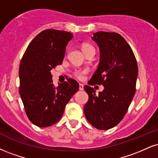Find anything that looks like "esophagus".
Masks as SVG:
<instances>
[{
	"label": "esophagus",
	"instance_id": "obj_1",
	"mask_svg": "<svg viewBox=\"0 0 158 158\" xmlns=\"http://www.w3.org/2000/svg\"><path fill=\"white\" fill-rule=\"evenodd\" d=\"M79 89L80 90H84V85L82 84H79Z\"/></svg>",
	"mask_w": 158,
	"mask_h": 158
}]
</instances>
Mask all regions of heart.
Here are the masks:
<instances>
[{
    "label": "heart",
    "instance_id": "heart-1",
    "mask_svg": "<svg viewBox=\"0 0 158 158\" xmlns=\"http://www.w3.org/2000/svg\"><path fill=\"white\" fill-rule=\"evenodd\" d=\"M90 48H93L92 45H88V44H84L82 45V50L83 51L87 50V49H90ZM89 71L87 69H78V70H76L75 71H74V75L76 76V77H77L78 79H80V80H82V79H85V75L88 73Z\"/></svg>",
    "mask_w": 158,
    "mask_h": 158
}]
</instances>
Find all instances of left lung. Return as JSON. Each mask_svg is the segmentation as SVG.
Instances as JSON below:
<instances>
[{
  "mask_svg": "<svg viewBox=\"0 0 158 158\" xmlns=\"http://www.w3.org/2000/svg\"><path fill=\"white\" fill-rule=\"evenodd\" d=\"M92 39L100 50L98 67L90 85L104 87L96 94L94 87H84L89 96L84 107L87 120L98 130H109L124 117L135 94L138 68L133 51L122 36L115 32L98 31Z\"/></svg>",
  "mask_w": 158,
  "mask_h": 158,
  "instance_id": "left-lung-1",
  "label": "left lung"
}]
</instances>
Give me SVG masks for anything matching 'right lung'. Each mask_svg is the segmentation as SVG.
Here are the masks:
<instances>
[{
    "label": "right lung",
    "mask_w": 158,
    "mask_h": 158,
    "mask_svg": "<svg viewBox=\"0 0 158 158\" xmlns=\"http://www.w3.org/2000/svg\"><path fill=\"white\" fill-rule=\"evenodd\" d=\"M72 37L71 33L60 30L41 31L29 43L20 62L19 92L28 118L39 127L60 121L66 104L79 90V83L73 79L55 88L51 73L62 63Z\"/></svg>",
    "instance_id": "right-lung-1"
}]
</instances>
